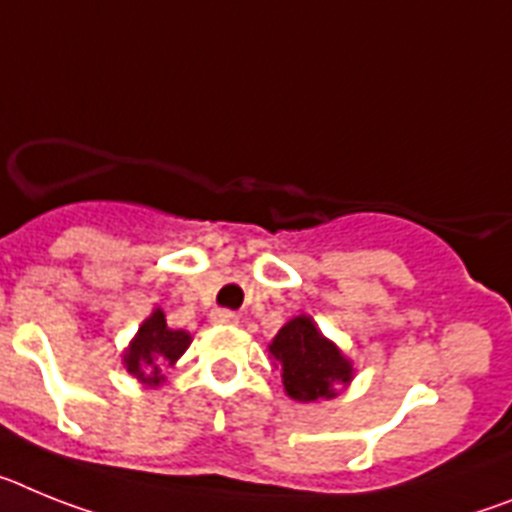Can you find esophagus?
Returning <instances> with one entry per match:
<instances>
[{
    "mask_svg": "<svg viewBox=\"0 0 512 512\" xmlns=\"http://www.w3.org/2000/svg\"><path fill=\"white\" fill-rule=\"evenodd\" d=\"M211 322L213 324H237L239 322V314L231 309H216L211 314Z\"/></svg>",
    "mask_w": 512,
    "mask_h": 512,
    "instance_id": "34e87169",
    "label": "esophagus"
}]
</instances>
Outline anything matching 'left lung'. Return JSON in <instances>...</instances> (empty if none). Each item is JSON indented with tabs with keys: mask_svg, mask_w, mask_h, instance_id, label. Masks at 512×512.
I'll return each instance as SVG.
<instances>
[{
	"mask_svg": "<svg viewBox=\"0 0 512 512\" xmlns=\"http://www.w3.org/2000/svg\"><path fill=\"white\" fill-rule=\"evenodd\" d=\"M270 353L283 366V386L288 397L314 402L335 397L337 384H348L353 368L330 340H324L309 317H296L275 335Z\"/></svg>",
	"mask_w": 512,
	"mask_h": 512,
	"instance_id": "1",
	"label": "left lung"
}]
</instances>
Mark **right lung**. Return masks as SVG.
<instances>
[{
	"label": "right lung",
	"mask_w": 512,
	"mask_h": 512,
	"mask_svg": "<svg viewBox=\"0 0 512 512\" xmlns=\"http://www.w3.org/2000/svg\"><path fill=\"white\" fill-rule=\"evenodd\" d=\"M190 335L182 330H170L162 311H154L144 324L139 335L131 342V350L126 353V366L136 379L146 384H159L162 381V368L157 363H175L185 348H188Z\"/></svg>",
	"instance_id": "1"
}]
</instances>
